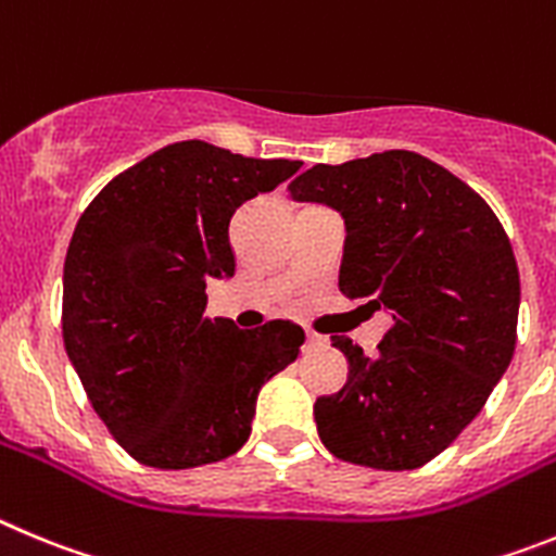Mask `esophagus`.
<instances>
[{
  "label": "esophagus",
  "instance_id": "34e87169",
  "mask_svg": "<svg viewBox=\"0 0 556 556\" xmlns=\"http://www.w3.org/2000/svg\"><path fill=\"white\" fill-rule=\"evenodd\" d=\"M321 346H327V340L321 338V334H315V332H304V349H307V352H313V349H321Z\"/></svg>",
  "mask_w": 556,
  "mask_h": 556
}]
</instances>
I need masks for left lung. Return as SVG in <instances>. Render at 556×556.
<instances>
[{
	"label": "left lung",
	"instance_id": "1",
	"mask_svg": "<svg viewBox=\"0 0 556 556\" xmlns=\"http://www.w3.org/2000/svg\"><path fill=\"white\" fill-rule=\"evenodd\" d=\"M288 191L343 216L340 293L393 318L374 357L332 338L349 379L315 402L318 438L346 463L421 468L477 418L513 359L521 279L507 232L473 188L404 149L318 163Z\"/></svg>",
	"mask_w": 556,
	"mask_h": 556
}]
</instances>
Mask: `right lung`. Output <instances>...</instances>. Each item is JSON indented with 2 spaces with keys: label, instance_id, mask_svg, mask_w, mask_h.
<instances>
[{
  "label": "right lung",
  "instance_id": "obj_1",
  "mask_svg": "<svg viewBox=\"0 0 556 556\" xmlns=\"http://www.w3.org/2000/svg\"><path fill=\"white\" fill-rule=\"evenodd\" d=\"M302 160L179 141L104 185L63 266V343L93 409L138 463L182 471L249 440L260 388L299 357L302 327L207 318V279H229V222Z\"/></svg>",
  "mask_w": 556,
  "mask_h": 556
}]
</instances>
